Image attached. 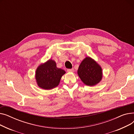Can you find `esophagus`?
<instances>
[{
    "label": "esophagus",
    "mask_w": 134,
    "mask_h": 134,
    "mask_svg": "<svg viewBox=\"0 0 134 134\" xmlns=\"http://www.w3.org/2000/svg\"><path fill=\"white\" fill-rule=\"evenodd\" d=\"M74 68L68 69H67V72H74Z\"/></svg>",
    "instance_id": "34e87169"
}]
</instances>
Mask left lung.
I'll return each mask as SVG.
<instances>
[{
    "instance_id": "1",
    "label": "left lung",
    "mask_w": 134,
    "mask_h": 134,
    "mask_svg": "<svg viewBox=\"0 0 134 134\" xmlns=\"http://www.w3.org/2000/svg\"><path fill=\"white\" fill-rule=\"evenodd\" d=\"M78 74L83 83L90 86L97 85L103 78L101 66L89 56L81 61L78 70Z\"/></svg>"
}]
</instances>
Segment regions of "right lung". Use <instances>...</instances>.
<instances>
[{
  "instance_id": "obj_1",
  "label": "right lung",
  "mask_w": 134,
  "mask_h": 134,
  "mask_svg": "<svg viewBox=\"0 0 134 134\" xmlns=\"http://www.w3.org/2000/svg\"><path fill=\"white\" fill-rule=\"evenodd\" d=\"M65 73L64 70L56 67L54 60L49 59L38 66L35 79L38 87L44 90H51L59 85L62 75Z\"/></svg>"
}]
</instances>
